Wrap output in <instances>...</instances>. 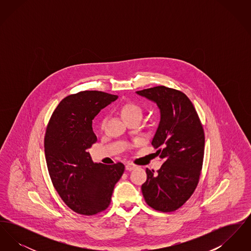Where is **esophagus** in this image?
I'll use <instances>...</instances> for the list:
<instances>
[{"label":"esophagus","mask_w":251,"mask_h":251,"mask_svg":"<svg viewBox=\"0 0 251 251\" xmlns=\"http://www.w3.org/2000/svg\"><path fill=\"white\" fill-rule=\"evenodd\" d=\"M136 167V166L135 165H132V164H127L126 166H125V168H126V170H128V171H131V170H133L134 168Z\"/></svg>","instance_id":"34e87169"}]
</instances>
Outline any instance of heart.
Segmentation results:
<instances>
[{
  "label": "heart",
  "instance_id": "b5f03b06",
  "mask_svg": "<svg viewBox=\"0 0 251 251\" xmlns=\"http://www.w3.org/2000/svg\"><path fill=\"white\" fill-rule=\"evenodd\" d=\"M120 115L123 120H127L132 118H142V108L134 102H125L120 108ZM104 120L100 124V128H103Z\"/></svg>",
  "mask_w": 251,
  "mask_h": 251
}]
</instances>
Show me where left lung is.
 <instances>
[{"mask_svg":"<svg viewBox=\"0 0 251 251\" xmlns=\"http://www.w3.org/2000/svg\"><path fill=\"white\" fill-rule=\"evenodd\" d=\"M136 94L155 102L160 110L151 145L164 160L157 172L146 169L144 199L156 211L173 212L188 201L198 185L204 156L202 125L191 100L179 90L160 85Z\"/></svg>","mask_w":251,"mask_h":251,"instance_id":"left-lung-1","label":"left lung"}]
</instances>
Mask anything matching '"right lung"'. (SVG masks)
Wrapping results in <instances>:
<instances>
[{
    "label": "right lung",
    "instance_id": "add662e5",
    "mask_svg": "<svg viewBox=\"0 0 251 251\" xmlns=\"http://www.w3.org/2000/svg\"><path fill=\"white\" fill-rule=\"evenodd\" d=\"M117 99L101 91L68 96L49 121L44 148L50 177L63 201L81 215L104 211L124 172L123 164L94 163L87 152L97 141L92 120Z\"/></svg>",
    "mask_w": 251,
    "mask_h": 251
}]
</instances>
